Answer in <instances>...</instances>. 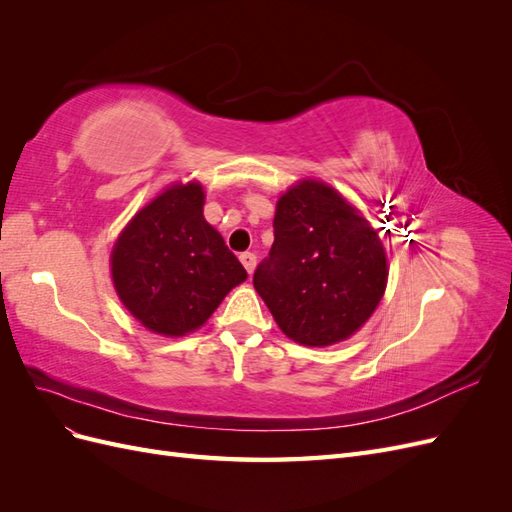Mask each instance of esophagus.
<instances>
[{
    "label": "esophagus",
    "instance_id": "obj_1",
    "mask_svg": "<svg viewBox=\"0 0 512 512\" xmlns=\"http://www.w3.org/2000/svg\"><path fill=\"white\" fill-rule=\"evenodd\" d=\"M239 260L243 262V267H245L247 273L254 271V267H256V256H254L252 252H243V254L239 256Z\"/></svg>",
    "mask_w": 512,
    "mask_h": 512
}]
</instances>
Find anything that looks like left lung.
<instances>
[{"label":"left lung","mask_w":512,"mask_h":512,"mask_svg":"<svg viewBox=\"0 0 512 512\" xmlns=\"http://www.w3.org/2000/svg\"><path fill=\"white\" fill-rule=\"evenodd\" d=\"M275 241L254 288L277 327L303 346H331L378 307L389 269L378 232L331 185L303 179L280 196Z\"/></svg>","instance_id":"obj_1"}]
</instances>
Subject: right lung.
I'll list each match as a JSON object with an SVG mask.
<instances>
[{"label": "right lung", "instance_id": "add662e5", "mask_svg": "<svg viewBox=\"0 0 512 512\" xmlns=\"http://www.w3.org/2000/svg\"><path fill=\"white\" fill-rule=\"evenodd\" d=\"M203 185L175 183L121 230L113 284L128 312L153 333L179 337L209 320L247 280L237 256L203 215Z\"/></svg>", "mask_w": 512, "mask_h": 512}]
</instances>
